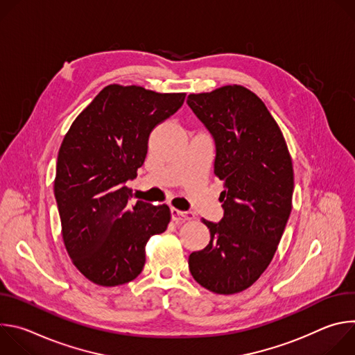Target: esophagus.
Listing matches in <instances>:
<instances>
[{
    "label": "esophagus",
    "instance_id": "1",
    "mask_svg": "<svg viewBox=\"0 0 355 355\" xmlns=\"http://www.w3.org/2000/svg\"><path fill=\"white\" fill-rule=\"evenodd\" d=\"M171 218L177 223H184L193 219V214L191 211H178L175 208H171Z\"/></svg>",
    "mask_w": 355,
    "mask_h": 355
}]
</instances>
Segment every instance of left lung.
Returning <instances> with one entry per match:
<instances>
[{
	"instance_id": "1",
	"label": "left lung",
	"mask_w": 355,
	"mask_h": 355,
	"mask_svg": "<svg viewBox=\"0 0 355 355\" xmlns=\"http://www.w3.org/2000/svg\"><path fill=\"white\" fill-rule=\"evenodd\" d=\"M188 107L215 140L214 171L223 181V218L204 222L209 244L191 252L193 279L232 295L270 266L292 211L293 168L279 126L263 101L241 85L189 94Z\"/></svg>"
}]
</instances>
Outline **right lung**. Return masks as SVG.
<instances>
[{
  "mask_svg": "<svg viewBox=\"0 0 355 355\" xmlns=\"http://www.w3.org/2000/svg\"><path fill=\"white\" fill-rule=\"evenodd\" d=\"M185 94H160L111 84L76 118L59 150L55 196L66 250L77 270L101 286L133 281L146 244L171 219L167 205L137 200L132 189L148 136L174 115Z\"/></svg>",
  "mask_w": 355,
  "mask_h": 355,
  "instance_id": "add662e5",
  "label": "right lung"
}]
</instances>
